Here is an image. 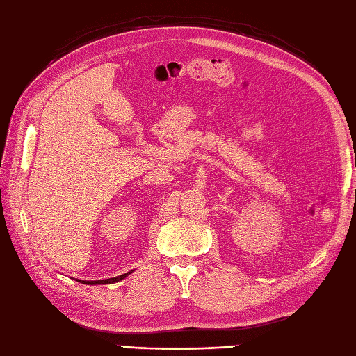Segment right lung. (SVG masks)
Masks as SVG:
<instances>
[{"label": "right lung", "instance_id": "right-lung-1", "mask_svg": "<svg viewBox=\"0 0 356 356\" xmlns=\"http://www.w3.org/2000/svg\"><path fill=\"white\" fill-rule=\"evenodd\" d=\"M132 271H134V270H132ZM132 271L124 273V274H122V275H117V277H113V279H104V280H79V279H77V282L85 283V285H109V283H115V282H120V280L126 279Z\"/></svg>", "mask_w": 356, "mask_h": 356}]
</instances>
